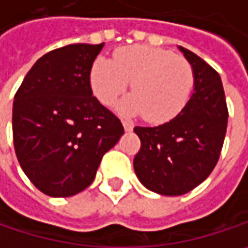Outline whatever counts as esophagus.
<instances>
[{
  "mask_svg": "<svg viewBox=\"0 0 248 248\" xmlns=\"http://www.w3.org/2000/svg\"><path fill=\"white\" fill-rule=\"evenodd\" d=\"M122 124H124V127L126 132H130L133 129V124H132V122H129V121H124Z\"/></svg>",
  "mask_w": 248,
  "mask_h": 248,
  "instance_id": "1",
  "label": "esophagus"
}]
</instances>
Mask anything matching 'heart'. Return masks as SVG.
I'll return each mask as SVG.
<instances>
[{
	"label": "heart",
	"instance_id": "heart-1",
	"mask_svg": "<svg viewBox=\"0 0 248 248\" xmlns=\"http://www.w3.org/2000/svg\"><path fill=\"white\" fill-rule=\"evenodd\" d=\"M91 88L105 106L118 101L127 89L133 96L119 105L126 115L140 113L149 124H166L187 105L194 86V71L183 57L149 45L124 46L113 61L98 57L91 66Z\"/></svg>",
	"mask_w": 248,
	"mask_h": 248
}]
</instances>
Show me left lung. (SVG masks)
<instances>
[{
    "label": "left lung",
    "mask_w": 248,
    "mask_h": 248,
    "mask_svg": "<svg viewBox=\"0 0 248 248\" xmlns=\"http://www.w3.org/2000/svg\"><path fill=\"white\" fill-rule=\"evenodd\" d=\"M194 71V92L169 122L135 127L140 149L133 168L140 183L163 196H180L204 182L218 162L229 110L220 75L191 51L179 46Z\"/></svg>",
    "instance_id": "1"
}]
</instances>
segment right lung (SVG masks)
I'll return each instance as SVG.
<instances>
[{
	"mask_svg": "<svg viewBox=\"0 0 248 248\" xmlns=\"http://www.w3.org/2000/svg\"><path fill=\"white\" fill-rule=\"evenodd\" d=\"M103 44H72L41 57L12 106L18 162L35 187L69 197L95 179L103 155L124 135L121 121L92 95L91 66Z\"/></svg>",
	"mask_w": 248,
	"mask_h": 248,
	"instance_id": "right-lung-1",
	"label": "right lung"
}]
</instances>
